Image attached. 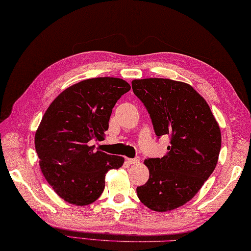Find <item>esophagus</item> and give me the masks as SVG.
<instances>
[{
	"label": "esophagus",
	"instance_id": "esophagus-1",
	"mask_svg": "<svg viewBox=\"0 0 251 251\" xmlns=\"http://www.w3.org/2000/svg\"><path fill=\"white\" fill-rule=\"evenodd\" d=\"M127 162L131 163V165H136V163H140L141 159L140 157H136V158H127Z\"/></svg>",
	"mask_w": 251,
	"mask_h": 251
}]
</instances>
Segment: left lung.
I'll return each mask as SVG.
<instances>
[{
  "label": "left lung",
  "instance_id": "1",
  "mask_svg": "<svg viewBox=\"0 0 251 251\" xmlns=\"http://www.w3.org/2000/svg\"><path fill=\"white\" fill-rule=\"evenodd\" d=\"M157 136L170 135L162 158L144 161L150 178L136 188L151 210L166 212L185 204L211 176L221 150V130L206 100L192 85L162 78L132 81Z\"/></svg>",
  "mask_w": 251,
  "mask_h": 251
}]
</instances>
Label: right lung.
I'll list each match as a JSON object with an SVG mask.
<instances>
[{
	"label": "right lung",
	"mask_w": 251,
	"mask_h": 251,
	"mask_svg": "<svg viewBox=\"0 0 251 251\" xmlns=\"http://www.w3.org/2000/svg\"><path fill=\"white\" fill-rule=\"evenodd\" d=\"M130 89L119 78L86 79L64 90L45 111L35 131V151L45 180L65 201L94 202L107 172L124 165V157L94 151L90 142L105 135L112 108Z\"/></svg>",
	"instance_id": "add662e5"
}]
</instances>
